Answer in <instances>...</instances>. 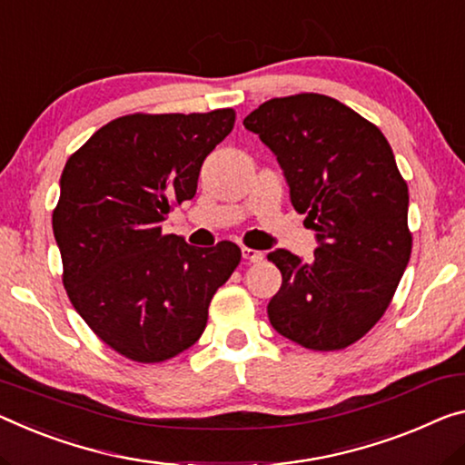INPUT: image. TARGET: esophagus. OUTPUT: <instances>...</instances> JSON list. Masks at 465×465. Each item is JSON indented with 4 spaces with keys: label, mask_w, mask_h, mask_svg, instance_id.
I'll use <instances>...</instances> for the list:
<instances>
[{
    "label": "esophagus",
    "mask_w": 465,
    "mask_h": 465,
    "mask_svg": "<svg viewBox=\"0 0 465 465\" xmlns=\"http://www.w3.org/2000/svg\"><path fill=\"white\" fill-rule=\"evenodd\" d=\"M241 253H242V257H245L247 262H253V263L263 260V253L257 252V249H252V247H242Z\"/></svg>",
    "instance_id": "obj_1"
}]
</instances>
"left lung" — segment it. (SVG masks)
Instances as JSON below:
<instances>
[{"instance_id":"8db88e82","label":"left lung","mask_w":465,"mask_h":465,"mask_svg":"<svg viewBox=\"0 0 465 465\" xmlns=\"http://www.w3.org/2000/svg\"><path fill=\"white\" fill-rule=\"evenodd\" d=\"M242 124L272 149L320 245L310 263L268 253L282 274L270 324L312 351L353 345L387 312L411 255L410 193L389 141L320 93L270 99Z\"/></svg>"}]
</instances>
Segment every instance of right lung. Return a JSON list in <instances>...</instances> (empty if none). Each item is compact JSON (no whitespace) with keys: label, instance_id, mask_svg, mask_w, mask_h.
<instances>
[{"label":"right lung","instance_id":"obj_1","mask_svg":"<svg viewBox=\"0 0 465 465\" xmlns=\"http://www.w3.org/2000/svg\"><path fill=\"white\" fill-rule=\"evenodd\" d=\"M232 108L128 114L70 155L52 224L74 310L114 351L160 363L195 345L216 291L241 262L231 241L193 247L162 223L195 197L203 160Z\"/></svg>","mask_w":465,"mask_h":465}]
</instances>
